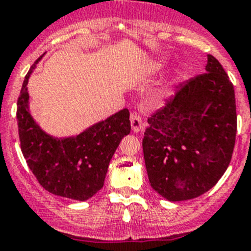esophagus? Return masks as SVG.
Wrapping results in <instances>:
<instances>
[{
	"label": "esophagus",
	"instance_id": "34e87169",
	"mask_svg": "<svg viewBox=\"0 0 251 251\" xmlns=\"http://www.w3.org/2000/svg\"><path fill=\"white\" fill-rule=\"evenodd\" d=\"M130 124H132V129L133 132L138 133L140 130L144 129V124L142 122V117H140L139 113L134 112V113L130 114Z\"/></svg>",
	"mask_w": 251,
	"mask_h": 251
}]
</instances>
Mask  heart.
<instances>
[{"label": "heart", "mask_w": 251, "mask_h": 251, "mask_svg": "<svg viewBox=\"0 0 251 251\" xmlns=\"http://www.w3.org/2000/svg\"><path fill=\"white\" fill-rule=\"evenodd\" d=\"M160 68V64H155V65H152V70H156V69Z\"/></svg>", "instance_id": "1"}]
</instances>
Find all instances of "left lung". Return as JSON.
Masks as SVG:
<instances>
[{"instance_id":"1","label":"left lung","mask_w":251,"mask_h":251,"mask_svg":"<svg viewBox=\"0 0 251 251\" xmlns=\"http://www.w3.org/2000/svg\"><path fill=\"white\" fill-rule=\"evenodd\" d=\"M143 138L150 185L169 201L211 190L230 163L237 134L233 83L208 54L206 73L181 83L148 118Z\"/></svg>"}]
</instances>
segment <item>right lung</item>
I'll list each match as a JSON object with an SVG mask.
<instances>
[{
  "instance_id": "add662e5",
  "label": "right lung",
  "mask_w": 251,
  "mask_h": 251,
  "mask_svg": "<svg viewBox=\"0 0 251 251\" xmlns=\"http://www.w3.org/2000/svg\"><path fill=\"white\" fill-rule=\"evenodd\" d=\"M17 101V121L23 156L38 182L50 193L86 201L103 187L109 161L122 138L129 134V111L122 109L81 134L56 139L43 132L28 108V78Z\"/></svg>"
}]
</instances>
